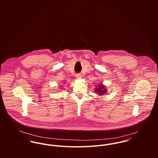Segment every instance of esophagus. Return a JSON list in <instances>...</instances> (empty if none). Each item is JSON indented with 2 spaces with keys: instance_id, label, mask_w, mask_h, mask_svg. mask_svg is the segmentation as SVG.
I'll return each mask as SVG.
<instances>
[{
  "instance_id": "1",
  "label": "esophagus",
  "mask_w": 158,
  "mask_h": 158,
  "mask_svg": "<svg viewBox=\"0 0 158 158\" xmlns=\"http://www.w3.org/2000/svg\"><path fill=\"white\" fill-rule=\"evenodd\" d=\"M76 78L77 79H81V75L78 74V75H76Z\"/></svg>"
}]
</instances>
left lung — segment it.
I'll return each instance as SVG.
<instances>
[{
	"mask_svg": "<svg viewBox=\"0 0 158 158\" xmlns=\"http://www.w3.org/2000/svg\"><path fill=\"white\" fill-rule=\"evenodd\" d=\"M106 92V88H105V86H104V85L101 83L98 85V86H97L95 89V92L100 95H103Z\"/></svg>",
	"mask_w": 158,
	"mask_h": 158,
	"instance_id": "8db88e82",
	"label": "left lung"
}]
</instances>
